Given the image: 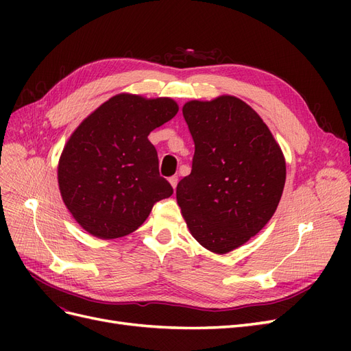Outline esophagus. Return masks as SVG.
<instances>
[{
    "label": "esophagus",
    "mask_w": 351,
    "mask_h": 351,
    "mask_svg": "<svg viewBox=\"0 0 351 351\" xmlns=\"http://www.w3.org/2000/svg\"><path fill=\"white\" fill-rule=\"evenodd\" d=\"M168 182H169V184H171L173 189H176V187H177V183H178V178H177V176H173V177L168 178Z\"/></svg>",
    "instance_id": "34e87169"
}]
</instances>
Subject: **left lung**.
<instances>
[{
  "mask_svg": "<svg viewBox=\"0 0 351 351\" xmlns=\"http://www.w3.org/2000/svg\"><path fill=\"white\" fill-rule=\"evenodd\" d=\"M184 120L195 142L192 173L177 184V204L196 241L226 254L268 224L285 184V158L259 114L221 95L189 101Z\"/></svg>",
  "mask_w": 351,
  "mask_h": 351,
  "instance_id": "1",
  "label": "left lung"
}]
</instances>
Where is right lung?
I'll use <instances>...</instances> for the list:
<instances>
[{
  "instance_id": "1",
  "label": "right lung",
  "mask_w": 351,
  "mask_h": 351,
  "mask_svg": "<svg viewBox=\"0 0 351 351\" xmlns=\"http://www.w3.org/2000/svg\"><path fill=\"white\" fill-rule=\"evenodd\" d=\"M177 112L171 98L119 93L71 133L58 161V187L84 231L105 240L124 237L143 224L158 200L173 195L147 136Z\"/></svg>"
}]
</instances>
